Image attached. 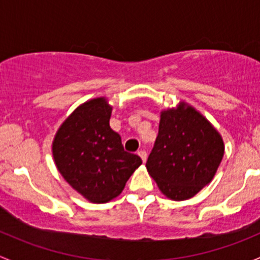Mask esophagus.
Returning a JSON list of instances; mask_svg holds the SVG:
<instances>
[{"mask_svg":"<svg viewBox=\"0 0 260 260\" xmlns=\"http://www.w3.org/2000/svg\"><path fill=\"white\" fill-rule=\"evenodd\" d=\"M138 155L141 157L143 162H145L146 159H148V154H146L145 150H140V151H138Z\"/></svg>","mask_w":260,"mask_h":260,"instance_id":"1","label":"esophagus"}]
</instances>
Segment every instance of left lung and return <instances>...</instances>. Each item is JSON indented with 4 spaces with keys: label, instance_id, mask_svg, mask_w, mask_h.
<instances>
[{
    "label": "left lung",
    "instance_id": "8db88e82",
    "mask_svg": "<svg viewBox=\"0 0 260 260\" xmlns=\"http://www.w3.org/2000/svg\"><path fill=\"white\" fill-rule=\"evenodd\" d=\"M223 156L219 131L202 112L180 101L160 112L159 134L146 169L165 197L181 202L213 180Z\"/></svg>",
    "mask_w": 260,
    "mask_h": 260
}]
</instances>
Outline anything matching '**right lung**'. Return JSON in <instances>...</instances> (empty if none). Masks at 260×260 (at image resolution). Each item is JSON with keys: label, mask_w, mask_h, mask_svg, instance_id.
I'll list each match as a JSON object with an SVG mask.
<instances>
[{"label": "right lung", "mask_w": 260, "mask_h": 260, "mask_svg": "<svg viewBox=\"0 0 260 260\" xmlns=\"http://www.w3.org/2000/svg\"><path fill=\"white\" fill-rule=\"evenodd\" d=\"M112 106L105 96L77 106L55 134L52 156L66 183L86 200L103 204L121 194L141 159L124 150L110 127Z\"/></svg>", "instance_id": "1"}]
</instances>
